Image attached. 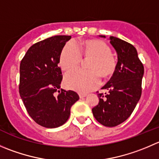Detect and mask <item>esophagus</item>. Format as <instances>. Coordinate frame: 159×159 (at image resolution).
Instances as JSON below:
<instances>
[{
  "label": "esophagus",
  "instance_id": "34e87169",
  "mask_svg": "<svg viewBox=\"0 0 159 159\" xmlns=\"http://www.w3.org/2000/svg\"><path fill=\"white\" fill-rule=\"evenodd\" d=\"M86 95H87V94H86V93H81H81H79V97L81 98H84V97H85Z\"/></svg>",
  "mask_w": 159,
  "mask_h": 159
}]
</instances>
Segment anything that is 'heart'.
<instances>
[{
    "label": "heart",
    "mask_w": 159,
    "mask_h": 159,
    "mask_svg": "<svg viewBox=\"0 0 159 159\" xmlns=\"http://www.w3.org/2000/svg\"><path fill=\"white\" fill-rule=\"evenodd\" d=\"M92 57L89 64L90 70L75 69L65 75L64 83L69 89L87 92L96 89L101 76L108 78L115 72L116 59L107 44L99 39H89L81 43L79 49L72 42L64 45L61 50L59 64L61 69L69 70L81 64L82 57Z\"/></svg>",
    "instance_id": "obj_1"
}]
</instances>
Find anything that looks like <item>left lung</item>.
<instances>
[{
  "label": "left lung",
  "mask_w": 159,
  "mask_h": 159,
  "mask_svg": "<svg viewBox=\"0 0 159 159\" xmlns=\"http://www.w3.org/2000/svg\"><path fill=\"white\" fill-rule=\"evenodd\" d=\"M110 43L116 50L118 62L112 76L102 88L107 93L98 94L99 102L92 113L102 125L112 127L124 122L136 107L142 92L144 66L132 44L113 36Z\"/></svg>",
  "instance_id": "left-lung-1"
}]
</instances>
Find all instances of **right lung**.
<instances>
[{
  "label": "right lung",
  "instance_id": "right-lung-1",
  "mask_svg": "<svg viewBox=\"0 0 159 159\" xmlns=\"http://www.w3.org/2000/svg\"><path fill=\"white\" fill-rule=\"evenodd\" d=\"M70 35H55L33 44L20 64L19 94L28 113L39 125L56 128L65 124L78 93L61 89L58 66L61 50Z\"/></svg>",
  "mask_w": 159,
  "mask_h": 159
}]
</instances>
